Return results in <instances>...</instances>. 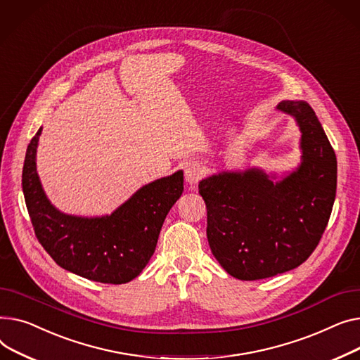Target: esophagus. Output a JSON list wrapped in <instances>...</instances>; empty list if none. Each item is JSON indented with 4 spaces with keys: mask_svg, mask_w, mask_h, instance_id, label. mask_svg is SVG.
Wrapping results in <instances>:
<instances>
[{
    "mask_svg": "<svg viewBox=\"0 0 360 360\" xmlns=\"http://www.w3.org/2000/svg\"><path fill=\"white\" fill-rule=\"evenodd\" d=\"M203 176V165L198 161H190L184 165V177L188 184H196Z\"/></svg>",
    "mask_w": 360,
    "mask_h": 360,
    "instance_id": "34e87169",
    "label": "esophagus"
}]
</instances>
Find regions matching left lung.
Masks as SVG:
<instances>
[{
    "instance_id": "left-lung-1",
    "label": "left lung",
    "mask_w": 360,
    "mask_h": 360,
    "mask_svg": "<svg viewBox=\"0 0 360 360\" xmlns=\"http://www.w3.org/2000/svg\"><path fill=\"white\" fill-rule=\"evenodd\" d=\"M278 109L293 116L302 134L297 170L276 183L259 168L222 172L199 183L209 247L240 281L271 278L302 264L319 245L335 199L337 160L315 112L292 100Z\"/></svg>"
}]
</instances>
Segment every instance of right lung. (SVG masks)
<instances>
[{
  "label": "right lung",
  "instance_id": "add662e5",
  "mask_svg": "<svg viewBox=\"0 0 360 360\" xmlns=\"http://www.w3.org/2000/svg\"><path fill=\"white\" fill-rule=\"evenodd\" d=\"M40 132L27 146L21 176L39 243L56 264L78 276L112 285L131 282L154 255L164 219L183 193V172L145 184L112 215H65L51 205L36 172Z\"/></svg>",
  "mask_w": 360,
  "mask_h": 360
}]
</instances>
